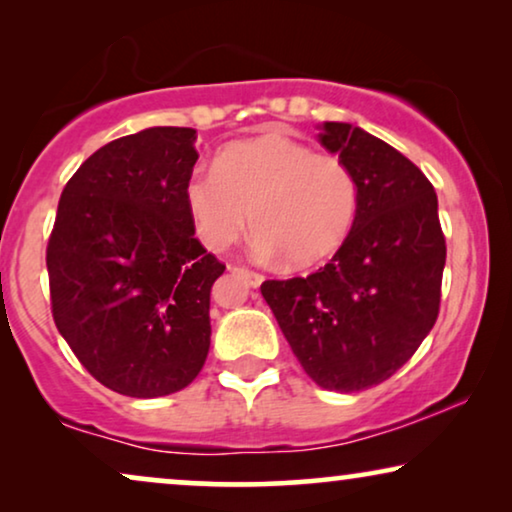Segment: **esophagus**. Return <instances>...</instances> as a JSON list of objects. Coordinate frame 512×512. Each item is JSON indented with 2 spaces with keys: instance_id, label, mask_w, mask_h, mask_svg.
<instances>
[{
  "instance_id": "obj_1",
  "label": "esophagus",
  "mask_w": 512,
  "mask_h": 512,
  "mask_svg": "<svg viewBox=\"0 0 512 512\" xmlns=\"http://www.w3.org/2000/svg\"><path fill=\"white\" fill-rule=\"evenodd\" d=\"M233 272H237V275H240L249 286H254V289H256V286L263 284V275H258V272H254V270H249V268H233Z\"/></svg>"
}]
</instances>
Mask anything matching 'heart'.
<instances>
[{"mask_svg":"<svg viewBox=\"0 0 512 512\" xmlns=\"http://www.w3.org/2000/svg\"><path fill=\"white\" fill-rule=\"evenodd\" d=\"M186 205L195 233L212 251L230 247L254 226L258 254L312 268L333 256L352 230L359 184L342 158L312 153L270 130L228 144L214 170L193 172Z\"/></svg>","mask_w":512,"mask_h":512,"instance_id":"1","label":"heart"}]
</instances>
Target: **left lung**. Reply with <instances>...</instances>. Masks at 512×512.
I'll use <instances>...</instances> for the list:
<instances>
[{
	"label": "left lung",
	"mask_w": 512,
	"mask_h": 512,
	"mask_svg": "<svg viewBox=\"0 0 512 512\" xmlns=\"http://www.w3.org/2000/svg\"><path fill=\"white\" fill-rule=\"evenodd\" d=\"M319 130L359 184L354 226L331 263L268 279L261 293L305 373L349 394L389 380L436 324L445 237L436 191L415 163L352 123Z\"/></svg>",
	"instance_id": "8db88e82"
}]
</instances>
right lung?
<instances>
[{
	"mask_svg": "<svg viewBox=\"0 0 512 512\" xmlns=\"http://www.w3.org/2000/svg\"><path fill=\"white\" fill-rule=\"evenodd\" d=\"M193 128L114 139L62 191L46 265L53 319L111 391L158 398L191 384L209 352V293L221 265L186 205Z\"/></svg>",
	"mask_w": 512,
	"mask_h": 512,
	"instance_id": "1",
	"label": "right lung"
}]
</instances>
